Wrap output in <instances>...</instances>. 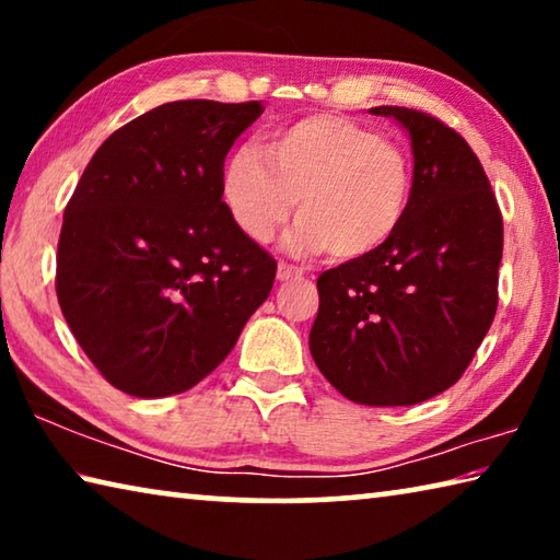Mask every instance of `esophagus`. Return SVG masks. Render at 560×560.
Masks as SVG:
<instances>
[{
	"instance_id": "34e87169",
	"label": "esophagus",
	"mask_w": 560,
	"mask_h": 560,
	"mask_svg": "<svg viewBox=\"0 0 560 560\" xmlns=\"http://www.w3.org/2000/svg\"><path fill=\"white\" fill-rule=\"evenodd\" d=\"M301 277H303V269L293 267V264H287V261H279V269H277V279H279V281L301 279Z\"/></svg>"
}]
</instances>
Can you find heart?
<instances>
[{"mask_svg": "<svg viewBox=\"0 0 560 560\" xmlns=\"http://www.w3.org/2000/svg\"><path fill=\"white\" fill-rule=\"evenodd\" d=\"M261 154L234 150L220 173L226 212L257 244L271 242L299 202L293 249L358 261L381 252L410 212V155L353 118L303 116L269 132Z\"/></svg>", "mask_w": 560, "mask_h": 560, "instance_id": "obj_1", "label": "heart"}]
</instances>
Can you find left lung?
Instances as JSON below:
<instances>
[{"mask_svg":"<svg viewBox=\"0 0 560 560\" xmlns=\"http://www.w3.org/2000/svg\"><path fill=\"white\" fill-rule=\"evenodd\" d=\"M371 113L410 132V212L381 252L320 273L308 348L348 400L417 405L459 381L494 320L504 222L457 130L415 108Z\"/></svg>","mask_w":560,"mask_h":560,"instance_id":"obj_1","label":"left lung"}]
</instances>
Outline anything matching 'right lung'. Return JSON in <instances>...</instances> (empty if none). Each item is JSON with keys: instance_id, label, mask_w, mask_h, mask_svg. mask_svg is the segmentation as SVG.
Listing matches in <instances>:
<instances>
[{"instance_id": "obj_1", "label": "right lung", "mask_w": 560, "mask_h": 560, "mask_svg": "<svg viewBox=\"0 0 560 560\" xmlns=\"http://www.w3.org/2000/svg\"><path fill=\"white\" fill-rule=\"evenodd\" d=\"M259 101H173L103 143L63 212L56 296L83 353L132 397L185 393L230 355L277 261L236 230L220 173Z\"/></svg>"}]
</instances>
